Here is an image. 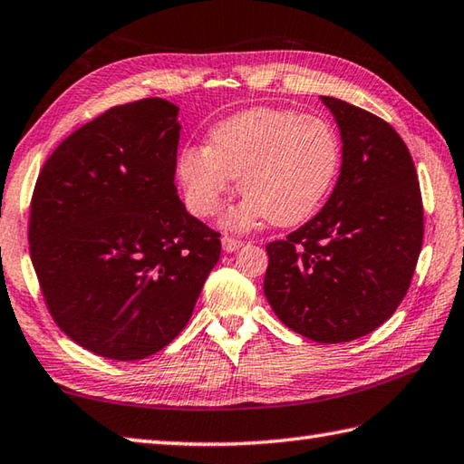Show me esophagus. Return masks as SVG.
Here are the masks:
<instances>
[{"mask_svg": "<svg viewBox=\"0 0 464 464\" xmlns=\"http://www.w3.org/2000/svg\"><path fill=\"white\" fill-rule=\"evenodd\" d=\"M221 243H223V251H227V253H233V251H237V249L243 247V241L233 239V237H223Z\"/></svg>", "mask_w": 464, "mask_h": 464, "instance_id": "1", "label": "esophagus"}]
</instances>
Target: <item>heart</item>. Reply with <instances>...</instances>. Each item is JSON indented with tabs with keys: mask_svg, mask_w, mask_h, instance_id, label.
<instances>
[{
	"mask_svg": "<svg viewBox=\"0 0 464 464\" xmlns=\"http://www.w3.org/2000/svg\"><path fill=\"white\" fill-rule=\"evenodd\" d=\"M342 165V144L328 121L289 108H249L211 130L208 147L180 152L177 172L197 217L223 207L235 179L247 195L225 217L231 229L261 219L304 223L320 208Z\"/></svg>",
	"mask_w": 464,
	"mask_h": 464,
	"instance_id": "heart-1",
	"label": "heart"
}]
</instances>
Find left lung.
Masks as SVG:
<instances>
[{"label":"left lung","instance_id":"8db88e82","mask_svg":"<svg viewBox=\"0 0 464 464\" xmlns=\"http://www.w3.org/2000/svg\"><path fill=\"white\" fill-rule=\"evenodd\" d=\"M342 136V167L312 221L267 245L263 281L287 328L320 343L362 338L404 299L422 249V197L411 152L382 118L322 96Z\"/></svg>","mask_w":464,"mask_h":464}]
</instances>
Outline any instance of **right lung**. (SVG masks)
Wrapping results in <instances>:
<instances>
[{
	"mask_svg": "<svg viewBox=\"0 0 464 464\" xmlns=\"http://www.w3.org/2000/svg\"><path fill=\"white\" fill-rule=\"evenodd\" d=\"M179 106L144 98L72 132L38 177L30 256L58 328L111 360L177 338L221 256L177 195Z\"/></svg>",
	"mask_w": 464,
	"mask_h": 464,
	"instance_id": "obj_1",
	"label": "right lung"
}]
</instances>
